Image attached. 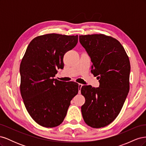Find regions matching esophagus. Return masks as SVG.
Instances as JSON below:
<instances>
[{
  "label": "esophagus",
  "instance_id": "esophagus-1",
  "mask_svg": "<svg viewBox=\"0 0 146 146\" xmlns=\"http://www.w3.org/2000/svg\"><path fill=\"white\" fill-rule=\"evenodd\" d=\"M83 86V84H82V83H79L78 84V88H79V89H80V90H81V88H82V87ZM80 90H79V92H80Z\"/></svg>",
  "mask_w": 146,
  "mask_h": 146
}]
</instances>
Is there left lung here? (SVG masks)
I'll return each instance as SVG.
<instances>
[{"mask_svg": "<svg viewBox=\"0 0 146 146\" xmlns=\"http://www.w3.org/2000/svg\"><path fill=\"white\" fill-rule=\"evenodd\" d=\"M91 58V73L98 76V88L83 86L85 102L81 107L84 121L92 128L111 123L120 113L130 89L129 56L116 39L103 34L79 36Z\"/></svg>", "mask_w": 146, "mask_h": 146, "instance_id": "8db88e82", "label": "left lung"}]
</instances>
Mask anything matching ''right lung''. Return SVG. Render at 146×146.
I'll return each mask as SVG.
<instances>
[{
	"instance_id": "1",
	"label": "right lung",
	"mask_w": 146,
	"mask_h": 146,
	"mask_svg": "<svg viewBox=\"0 0 146 146\" xmlns=\"http://www.w3.org/2000/svg\"><path fill=\"white\" fill-rule=\"evenodd\" d=\"M78 42V35L50 33L30 42L20 65V91L25 107L39 125L52 128L60 125L70 101L78 94V85L54 78L63 68V56Z\"/></svg>"
}]
</instances>
